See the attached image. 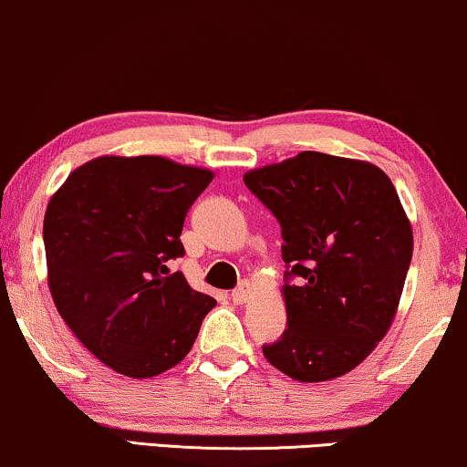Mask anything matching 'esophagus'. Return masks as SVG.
Returning a JSON list of instances; mask_svg holds the SVG:
<instances>
[{
    "mask_svg": "<svg viewBox=\"0 0 467 467\" xmlns=\"http://www.w3.org/2000/svg\"><path fill=\"white\" fill-rule=\"evenodd\" d=\"M252 285L250 282H244V285H241L237 291H233V295H230V299H233L234 304H245L247 299H250V295H252Z\"/></svg>",
    "mask_w": 467,
    "mask_h": 467,
    "instance_id": "34e87169",
    "label": "esophagus"
}]
</instances>
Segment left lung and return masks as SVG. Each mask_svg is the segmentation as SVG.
<instances>
[{"label": "left lung", "instance_id": "left-lung-1", "mask_svg": "<svg viewBox=\"0 0 467 467\" xmlns=\"http://www.w3.org/2000/svg\"><path fill=\"white\" fill-rule=\"evenodd\" d=\"M245 185L282 226L288 327L263 353L295 381L342 377L397 317L414 252L411 223L375 163L304 150L254 168Z\"/></svg>", "mask_w": 467, "mask_h": 467}]
</instances>
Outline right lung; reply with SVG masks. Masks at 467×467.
<instances>
[{
    "mask_svg": "<svg viewBox=\"0 0 467 467\" xmlns=\"http://www.w3.org/2000/svg\"><path fill=\"white\" fill-rule=\"evenodd\" d=\"M213 172L159 155H103L73 170L47 204V282L77 340L116 373L150 379L182 362L209 295L168 261Z\"/></svg>",
    "mask_w": 467,
    "mask_h": 467,
    "instance_id": "right-lung-1",
    "label": "right lung"
}]
</instances>
